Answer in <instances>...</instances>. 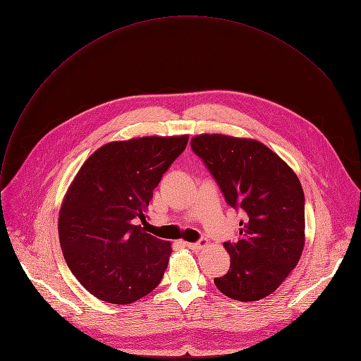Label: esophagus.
Returning <instances> with one entry per match:
<instances>
[{
  "instance_id": "obj_1",
  "label": "esophagus",
  "mask_w": 361,
  "mask_h": 361,
  "mask_svg": "<svg viewBox=\"0 0 361 361\" xmlns=\"http://www.w3.org/2000/svg\"><path fill=\"white\" fill-rule=\"evenodd\" d=\"M205 244H207V241H205V240H200V241H197V243H185V245H187L188 248H191V250H200V248H202Z\"/></svg>"
}]
</instances>
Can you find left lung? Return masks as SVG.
Instances as JSON below:
<instances>
[{
	"label": "left lung",
	"instance_id": "obj_1",
	"mask_svg": "<svg viewBox=\"0 0 361 361\" xmlns=\"http://www.w3.org/2000/svg\"><path fill=\"white\" fill-rule=\"evenodd\" d=\"M227 204L245 214L240 238L226 241L231 257L217 288L238 301L271 294L297 266L304 245V192L293 170L264 144L221 134L191 140Z\"/></svg>",
	"mask_w": 361,
	"mask_h": 361
}]
</instances>
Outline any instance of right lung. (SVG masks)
I'll return each instance as SVG.
<instances>
[{
	"mask_svg": "<svg viewBox=\"0 0 361 361\" xmlns=\"http://www.w3.org/2000/svg\"><path fill=\"white\" fill-rule=\"evenodd\" d=\"M188 135L109 142L80 169L60 212L64 259L97 298L130 304L156 288L171 245L138 226Z\"/></svg>",
	"mask_w": 361,
	"mask_h": 361,
	"instance_id": "add662e5",
	"label": "right lung"
}]
</instances>
